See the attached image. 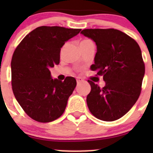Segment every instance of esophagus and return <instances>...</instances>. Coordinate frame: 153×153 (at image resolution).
<instances>
[{
  "label": "esophagus",
  "mask_w": 153,
  "mask_h": 153,
  "mask_svg": "<svg viewBox=\"0 0 153 153\" xmlns=\"http://www.w3.org/2000/svg\"><path fill=\"white\" fill-rule=\"evenodd\" d=\"M83 78H81V77H77V78H76V82H77V84L80 83L81 82H83Z\"/></svg>",
  "instance_id": "esophagus-1"
}]
</instances>
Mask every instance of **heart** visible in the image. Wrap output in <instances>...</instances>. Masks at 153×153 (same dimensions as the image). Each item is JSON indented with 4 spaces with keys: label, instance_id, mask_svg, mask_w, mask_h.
I'll use <instances>...</instances> for the list:
<instances>
[{
    "label": "heart",
    "instance_id": "obj_1",
    "mask_svg": "<svg viewBox=\"0 0 153 153\" xmlns=\"http://www.w3.org/2000/svg\"><path fill=\"white\" fill-rule=\"evenodd\" d=\"M86 43H93V41L90 40H88V39H85V40H83L82 41L80 42V44H79V46L82 45L83 44H86Z\"/></svg>",
    "mask_w": 153,
    "mask_h": 153
}]
</instances>
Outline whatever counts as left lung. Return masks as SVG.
Instances as JSON below:
<instances>
[{"label": "left lung", "instance_id": "obj_1", "mask_svg": "<svg viewBox=\"0 0 153 153\" xmlns=\"http://www.w3.org/2000/svg\"><path fill=\"white\" fill-rule=\"evenodd\" d=\"M81 33L97 44L90 69L102 76L106 83L100 88L88 80L91 86L86 97L89 109L99 120H118L129 112L141 93L145 64L140 46L119 30L85 29Z\"/></svg>", "mask_w": 153, "mask_h": 153}]
</instances>
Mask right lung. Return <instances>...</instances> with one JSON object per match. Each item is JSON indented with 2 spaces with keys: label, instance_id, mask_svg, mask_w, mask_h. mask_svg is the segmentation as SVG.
Segmentation results:
<instances>
[{
  "label": "right lung",
  "instance_id": "add662e5",
  "mask_svg": "<svg viewBox=\"0 0 153 153\" xmlns=\"http://www.w3.org/2000/svg\"><path fill=\"white\" fill-rule=\"evenodd\" d=\"M81 29L42 26L28 33L13 52L12 90L16 100L30 118L40 123L56 120L64 112L76 86L72 76L64 81L51 77L50 68L60 63L65 42Z\"/></svg>",
  "mask_w": 153,
  "mask_h": 153
}]
</instances>
